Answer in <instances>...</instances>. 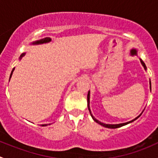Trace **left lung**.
<instances>
[{
	"mask_svg": "<svg viewBox=\"0 0 158 158\" xmlns=\"http://www.w3.org/2000/svg\"><path fill=\"white\" fill-rule=\"evenodd\" d=\"M130 54H131V56H138V50H137L136 49H131ZM140 61H141V65H142V66H144V69H145V70H147V67H146L145 64H144V62H143V60H141V59H140ZM150 89H151V80H150ZM87 103H88V104H87V105H88L89 111V112H90V114H91V116H92V119H93V120L95 121V122H97V123H98V124H99V125H101L102 126L105 127V128H120V127L124 126V125H128V124H129V123H131V122H133L134 121H135V120H136V119H138V118H139L140 116L141 115V114H142V113H143V111H144V110H143L142 112H141V114H140L138 116V117H136V118H134L133 120L130 121V122H125V123L115 124V125H111V124H105V123H102V122H99V121H98V120H97V119L95 118L94 117L93 115H92V111H91V109H90V106H89V104H90V91H89L88 95H87Z\"/></svg>",
	"mask_w": 158,
	"mask_h": 158,
	"instance_id": "left-lung-1",
	"label": "left lung"
}]
</instances>
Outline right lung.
Returning <instances> with one entry per match:
<instances>
[{
    "instance_id": "right-lung-1",
    "label": "right lung",
    "mask_w": 158,
    "mask_h": 158,
    "mask_svg": "<svg viewBox=\"0 0 158 158\" xmlns=\"http://www.w3.org/2000/svg\"><path fill=\"white\" fill-rule=\"evenodd\" d=\"M52 40V39H51L50 37H46V38H44V39H41V40H36V41H33V42H32L31 45H39V44H47V43H49L50 41ZM25 56V52H23V53H22L21 55H20V60H21L22 57L24 56ZM14 69L15 68H14L12 70V72H11L10 73V79L11 78V76H12V74H13V72L14 71ZM49 125H50V124H49ZM47 124H45V125H42V126H47Z\"/></svg>"
}]
</instances>
